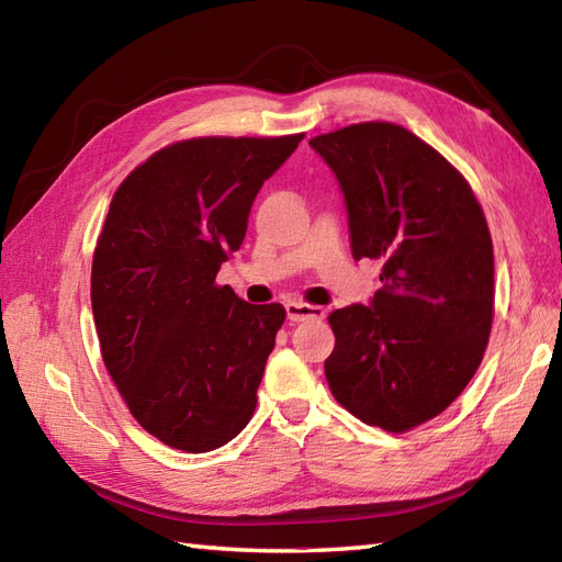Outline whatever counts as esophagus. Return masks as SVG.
I'll return each mask as SVG.
<instances>
[{
	"mask_svg": "<svg viewBox=\"0 0 562 562\" xmlns=\"http://www.w3.org/2000/svg\"><path fill=\"white\" fill-rule=\"evenodd\" d=\"M284 308H288V318L292 324H300V321H321L326 316V312L321 306L302 304V302H288Z\"/></svg>",
	"mask_w": 562,
	"mask_h": 562,
	"instance_id": "34e87169",
	"label": "esophagus"
}]
</instances>
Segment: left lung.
Returning a JSON list of instances; mask_svg holds the SVG:
<instances>
[{
    "label": "left lung",
    "instance_id": "left-lung-1",
    "mask_svg": "<svg viewBox=\"0 0 562 562\" xmlns=\"http://www.w3.org/2000/svg\"><path fill=\"white\" fill-rule=\"evenodd\" d=\"M308 145L336 173L352 258L381 262L369 306L328 316L336 401L386 432L432 420L469 386L493 328V238L471 186L420 137L360 123Z\"/></svg>",
    "mask_w": 562,
    "mask_h": 562
}]
</instances>
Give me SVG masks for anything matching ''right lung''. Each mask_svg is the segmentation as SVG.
<instances>
[{"label":"right lung","instance_id":"obj_1","mask_svg":"<svg viewBox=\"0 0 562 562\" xmlns=\"http://www.w3.org/2000/svg\"><path fill=\"white\" fill-rule=\"evenodd\" d=\"M300 142H178L111 200L91 266L101 355L135 420L173 449H220L256 411L284 306L248 304L214 278L241 248L258 190Z\"/></svg>","mask_w":562,"mask_h":562}]
</instances>
